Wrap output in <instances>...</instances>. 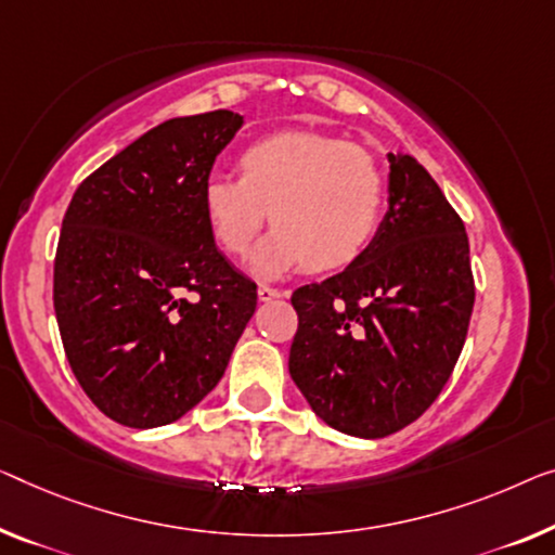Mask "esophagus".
Instances as JSON below:
<instances>
[{"instance_id": "obj_1", "label": "esophagus", "mask_w": 555, "mask_h": 555, "mask_svg": "<svg viewBox=\"0 0 555 555\" xmlns=\"http://www.w3.org/2000/svg\"><path fill=\"white\" fill-rule=\"evenodd\" d=\"M281 296H286V292H284V288H276V286H267V284H259V299H261V301L281 299Z\"/></svg>"}]
</instances>
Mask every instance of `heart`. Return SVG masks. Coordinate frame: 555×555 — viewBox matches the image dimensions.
Returning a JSON list of instances; mask_svg holds the SVG:
<instances>
[{
  "mask_svg": "<svg viewBox=\"0 0 555 555\" xmlns=\"http://www.w3.org/2000/svg\"><path fill=\"white\" fill-rule=\"evenodd\" d=\"M242 177L211 173L202 211L217 244L244 256L263 221L276 229L254 256L259 274L309 263L328 271L351 263L374 242L386 184L366 149L319 131H279L238 156Z\"/></svg>",
  "mask_w": 555,
  "mask_h": 555,
  "instance_id": "heart-1",
  "label": "heart"
}]
</instances>
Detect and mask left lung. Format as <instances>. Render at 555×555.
<instances>
[{
	"label": "left lung",
	"instance_id": "left-lung-1",
	"mask_svg": "<svg viewBox=\"0 0 555 555\" xmlns=\"http://www.w3.org/2000/svg\"><path fill=\"white\" fill-rule=\"evenodd\" d=\"M388 211L341 274L299 286L288 371L331 428L401 431L438 399L476 301L456 209L411 154H388Z\"/></svg>",
	"mask_w": 555,
	"mask_h": 555
}]
</instances>
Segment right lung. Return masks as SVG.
<instances>
[{
  "mask_svg": "<svg viewBox=\"0 0 555 555\" xmlns=\"http://www.w3.org/2000/svg\"><path fill=\"white\" fill-rule=\"evenodd\" d=\"M219 109L149 129L81 181L54 256L66 361L129 428L171 424L224 376L256 284L217 249L202 186L242 127Z\"/></svg>",
  "mask_w": 555,
  "mask_h": 555,
  "instance_id": "obj_1",
  "label": "right lung"
}]
</instances>
